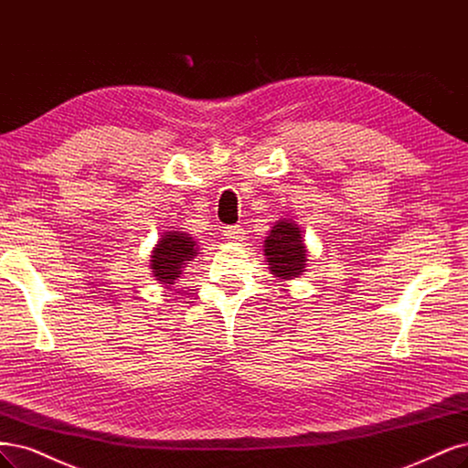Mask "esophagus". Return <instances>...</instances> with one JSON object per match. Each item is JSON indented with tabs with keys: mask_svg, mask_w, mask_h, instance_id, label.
<instances>
[{
	"mask_svg": "<svg viewBox=\"0 0 468 468\" xmlns=\"http://www.w3.org/2000/svg\"><path fill=\"white\" fill-rule=\"evenodd\" d=\"M222 234H224V238L230 239V241H241V239H244L246 232H244V229H239V227H224Z\"/></svg>",
	"mask_w": 468,
	"mask_h": 468,
	"instance_id": "esophagus-1",
	"label": "esophagus"
}]
</instances>
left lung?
Listing matches in <instances>:
<instances>
[{"mask_svg":"<svg viewBox=\"0 0 468 468\" xmlns=\"http://www.w3.org/2000/svg\"><path fill=\"white\" fill-rule=\"evenodd\" d=\"M263 251L272 275L284 281L300 277L308 263V250L303 246L298 224L286 218H281L272 227L265 239Z\"/></svg>","mask_w":468,"mask_h":468,"instance_id":"obj_1","label":"left lung"}]
</instances>
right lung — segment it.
I'll list each match as a JSON object with an SVG mask.
<instances>
[{
    "mask_svg": "<svg viewBox=\"0 0 468 468\" xmlns=\"http://www.w3.org/2000/svg\"><path fill=\"white\" fill-rule=\"evenodd\" d=\"M197 255V244L186 232L172 230L158 239L151 255V269L160 284L170 286L182 275L184 267Z\"/></svg>",
    "mask_w": 468,
    "mask_h": 468,
    "instance_id": "add662e5",
    "label": "right lung"
}]
</instances>
